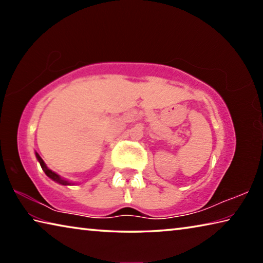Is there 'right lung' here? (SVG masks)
Masks as SVG:
<instances>
[{"instance_id": "add662e5", "label": "right lung", "mask_w": 263, "mask_h": 263, "mask_svg": "<svg viewBox=\"0 0 263 263\" xmlns=\"http://www.w3.org/2000/svg\"><path fill=\"white\" fill-rule=\"evenodd\" d=\"M35 158H37L38 162L41 163V166H42V169H43V171L45 172V174H46L48 177H50L51 180L55 181L57 183H59V184H61V185H73V184H74V183H72V182H69V181H67V180L62 179V177H61L60 175H58L57 173L52 172L51 169L46 166V163L44 162V160L41 158V155H39L37 152H35Z\"/></svg>"}]
</instances>
